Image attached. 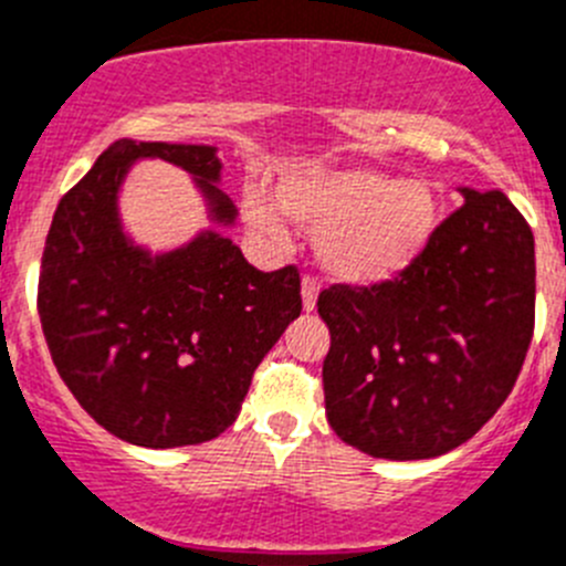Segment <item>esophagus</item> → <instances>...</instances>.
Masks as SVG:
<instances>
[{
    "mask_svg": "<svg viewBox=\"0 0 566 566\" xmlns=\"http://www.w3.org/2000/svg\"><path fill=\"white\" fill-rule=\"evenodd\" d=\"M315 302H318V284H315L313 279H304V282H302V304H304V310H307V313H313Z\"/></svg>",
    "mask_w": 566,
    "mask_h": 566,
    "instance_id": "obj_1",
    "label": "esophagus"
}]
</instances>
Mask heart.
I'll use <instances>...</instances> for the list:
<instances>
[{
	"label": "heart",
	"mask_w": 566,
	"mask_h": 566,
	"mask_svg": "<svg viewBox=\"0 0 566 566\" xmlns=\"http://www.w3.org/2000/svg\"><path fill=\"white\" fill-rule=\"evenodd\" d=\"M282 211L310 233L324 271L346 284H378L400 276L429 251L446 222L437 182L400 180L369 166L302 169L279 177ZM248 226L282 242L284 226L268 197L248 191Z\"/></svg>",
	"instance_id": "1"
}]
</instances>
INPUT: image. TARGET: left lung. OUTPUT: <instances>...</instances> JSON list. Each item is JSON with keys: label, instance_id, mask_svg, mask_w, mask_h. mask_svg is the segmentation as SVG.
I'll return each mask as SVG.
<instances>
[{"label": "left lung", "instance_id": "left-lung-1", "mask_svg": "<svg viewBox=\"0 0 566 566\" xmlns=\"http://www.w3.org/2000/svg\"><path fill=\"white\" fill-rule=\"evenodd\" d=\"M462 208L397 279L318 295L327 420L378 460L448 454L505 403L533 338L536 245L502 191Z\"/></svg>", "mask_w": 566, "mask_h": 566}]
</instances>
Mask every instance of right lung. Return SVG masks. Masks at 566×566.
I'll list each match as a JSON object with an SVG mask.
<instances>
[{
	"mask_svg": "<svg viewBox=\"0 0 566 566\" xmlns=\"http://www.w3.org/2000/svg\"><path fill=\"white\" fill-rule=\"evenodd\" d=\"M140 159L186 170L212 226L166 252L140 247L119 217ZM220 186L217 146L124 137L53 213L39 276L50 355L81 409L132 446L220 437L253 369L302 313L298 271H256L222 233L239 211Z\"/></svg>",
	"mask_w": 566,
	"mask_h": 566,
	"instance_id": "1",
	"label": "right lung"
}]
</instances>
